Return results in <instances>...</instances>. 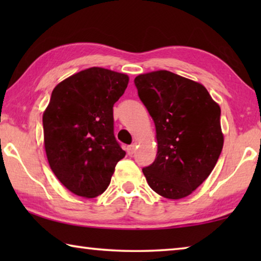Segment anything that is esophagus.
<instances>
[{"instance_id": "34e87169", "label": "esophagus", "mask_w": 261, "mask_h": 261, "mask_svg": "<svg viewBox=\"0 0 261 261\" xmlns=\"http://www.w3.org/2000/svg\"><path fill=\"white\" fill-rule=\"evenodd\" d=\"M135 151H136L135 145H130V146L126 147V152H127V154H129V155H132V154L135 153Z\"/></svg>"}]
</instances>
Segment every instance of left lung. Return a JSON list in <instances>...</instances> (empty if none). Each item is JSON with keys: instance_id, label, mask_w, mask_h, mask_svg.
Masks as SVG:
<instances>
[{"instance_id": "obj_1", "label": "left lung", "mask_w": 261, "mask_h": 261, "mask_svg": "<svg viewBox=\"0 0 261 261\" xmlns=\"http://www.w3.org/2000/svg\"><path fill=\"white\" fill-rule=\"evenodd\" d=\"M156 130L158 154L143 168L149 187L168 199L191 194L214 169L223 147L219 105L199 83L167 70L135 78Z\"/></svg>"}]
</instances>
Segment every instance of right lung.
<instances>
[{"label": "right lung", "instance_id": "1", "mask_svg": "<svg viewBox=\"0 0 261 261\" xmlns=\"http://www.w3.org/2000/svg\"><path fill=\"white\" fill-rule=\"evenodd\" d=\"M129 77L90 68L61 82L42 116L45 149L53 173L72 193L94 198L106 191L125 156L114 135V103Z\"/></svg>", "mask_w": 261, "mask_h": 261}]
</instances>
